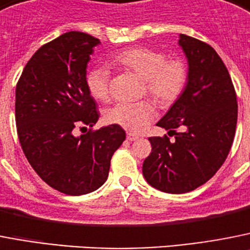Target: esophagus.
<instances>
[{
	"label": "esophagus",
	"mask_w": 250,
	"mask_h": 250,
	"mask_svg": "<svg viewBox=\"0 0 250 250\" xmlns=\"http://www.w3.org/2000/svg\"><path fill=\"white\" fill-rule=\"evenodd\" d=\"M127 140L128 141H136V140H138V136H136V134H133V133H127Z\"/></svg>",
	"instance_id": "34e87169"
}]
</instances>
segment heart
Listing matches in <instances>:
<instances>
[{
    "label": "heart",
    "instance_id": "1",
    "mask_svg": "<svg viewBox=\"0 0 250 250\" xmlns=\"http://www.w3.org/2000/svg\"><path fill=\"white\" fill-rule=\"evenodd\" d=\"M112 64L132 71L143 79V92L161 105L176 102L185 90L188 80V64L180 58L166 59V54L151 47L136 46L125 49L112 58ZM86 88L95 101L105 103L110 99L109 70L97 66L86 74ZM155 116L149 102L118 103L105 110L104 121L127 131L138 132Z\"/></svg>",
    "mask_w": 250,
    "mask_h": 250
}]
</instances>
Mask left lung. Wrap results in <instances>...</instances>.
Returning <instances> with one entry per match:
<instances>
[{
    "label": "left lung",
    "mask_w": 250,
    "mask_h": 250,
    "mask_svg": "<svg viewBox=\"0 0 250 250\" xmlns=\"http://www.w3.org/2000/svg\"><path fill=\"white\" fill-rule=\"evenodd\" d=\"M179 45L188 59V85L157 122L175 138L149 137L152 151L142 166L149 185L167 194H185L215 175L229 155L238 119L234 85L218 53L184 34Z\"/></svg>",
    "instance_id": "8db88e82"
}]
</instances>
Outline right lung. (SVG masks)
<instances>
[{
	"label": "right lung",
	"mask_w": 250,
	"mask_h": 250,
	"mask_svg": "<svg viewBox=\"0 0 250 250\" xmlns=\"http://www.w3.org/2000/svg\"><path fill=\"white\" fill-rule=\"evenodd\" d=\"M99 44L85 32H65L32 55L16 85L17 134L27 161L47 185L74 196L107 181L113 153L125 140L123 128L114 125L74 134L99 118L85 83Z\"/></svg>",
	"instance_id": "right-lung-1"
}]
</instances>
